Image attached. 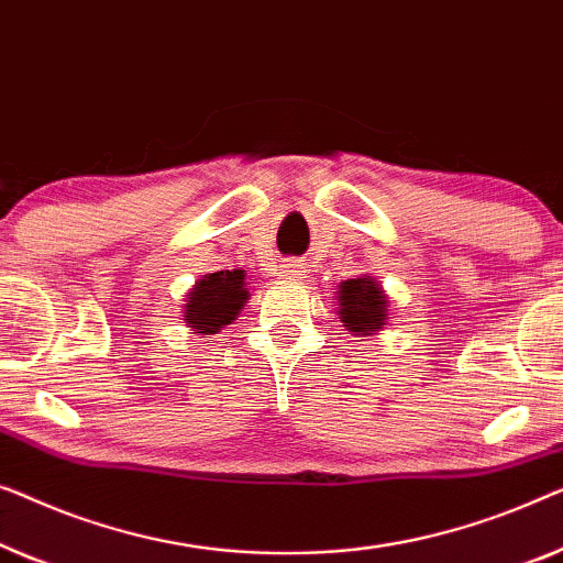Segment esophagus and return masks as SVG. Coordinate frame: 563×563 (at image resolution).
I'll list each match as a JSON object with an SVG mask.
<instances>
[{
    "instance_id": "obj_1",
    "label": "esophagus",
    "mask_w": 563,
    "mask_h": 563,
    "mask_svg": "<svg viewBox=\"0 0 563 563\" xmlns=\"http://www.w3.org/2000/svg\"><path fill=\"white\" fill-rule=\"evenodd\" d=\"M303 273H306L303 263H298V260H288V263L283 265V278H288V280H296Z\"/></svg>"
}]
</instances>
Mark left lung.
<instances>
[{"mask_svg": "<svg viewBox=\"0 0 563 563\" xmlns=\"http://www.w3.org/2000/svg\"><path fill=\"white\" fill-rule=\"evenodd\" d=\"M339 319L354 336H372L375 331L385 329L387 323V300L383 285L369 275L344 280L336 292Z\"/></svg>", "mask_w": 563, "mask_h": 563, "instance_id": "1", "label": "left lung"}]
</instances>
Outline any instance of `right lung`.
I'll list each match as a JSON object with an SVG mask.
<instances>
[{
	"mask_svg": "<svg viewBox=\"0 0 563 563\" xmlns=\"http://www.w3.org/2000/svg\"><path fill=\"white\" fill-rule=\"evenodd\" d=\"M247 300V271L209 273L188 292L184 321L194 334H217L240 316Z\"/></svg>",
	"mask_w": 563,
	"mask_h": 563,
	"instance_id": "add662e5",
	"label": "right lung"
}]
</instances>
